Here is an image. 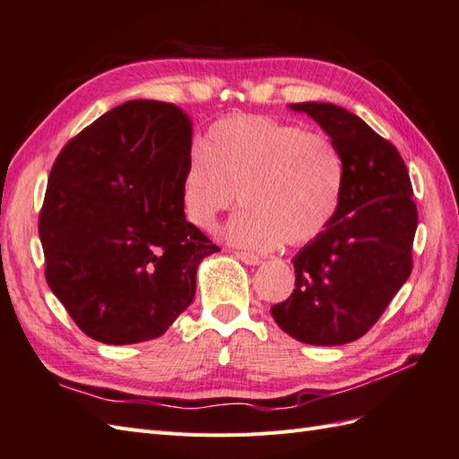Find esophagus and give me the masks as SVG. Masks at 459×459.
Masks as SVG:
<instances>
[{
	"mask_svg": "<svg viewBox=\"0 0 459 459\" xmlns=\"http://www.w3.org/2000/svg\"><path fill=\"white\" fill-rule=\"evenodd\" d=\"M234 255H237L238 260L244 262L246 265H257L262 262V257L254 252H234Z\"/></svg>",
	"mask_w": 459,
	"mask_h": 459,
	"instance_id": "34e87169",
	"label": "esophagus"
}]
</instances>
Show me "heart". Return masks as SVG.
<instances>
[{
  "mask_svg": "<svg viewBox=\"0 0 459 459\" xmlns=\"http://www.w3.org/2000/svg\"><path fill=\"white\" fill-rule=\"evenodd\" d=\"M343 182L342 152L327 135L267 116H230L207 129L204 149L187 160L182 209L194 227L213 230L240 195L229 242L250 250L300 246L332 225Z\"/></svg>",
  "mask_w": 459,
  "mask_h": 459,
  "instance_id": "b5f03b06",
  "label": "heart"
}]
</instances>
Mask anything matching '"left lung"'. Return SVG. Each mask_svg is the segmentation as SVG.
Returning <instances> with one entry per match:
<instances>
[{"mask_svg":"<svg viewBox=\"0 0 459 459\" xmlns=\"http://www.w3.org/2000/svg\"><path fill=\"white\" fill-rule=\"evenodd\" d=\"M342 152L337 215L292 257L295 289L272 307L277 325L308 345H343L378 322L413 269L417 205L399 151L359 116L330 102H297Z\"/></svg>","mask_w":459,"mask_h":459,"instance_id":"left-lung-1","label":"left lung"}]
</instances>
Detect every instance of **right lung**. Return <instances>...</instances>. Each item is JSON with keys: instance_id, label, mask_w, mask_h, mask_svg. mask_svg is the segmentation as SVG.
I'll return each instance as SVG.
<instances>
[{"instance_id": "add662e5", "label": "right lung", "mask_w": 459, "mask_h": 459, "mask_svg": "<svg viewBox=\"0 0 459 459\" xmlns=\"http://www.w3.org/2000/svg\"><path fill=\"white\" fill-rule=\"evenodd\" d=\"M190 152L184 110L129 100L54 160L39 217L46 283L100 343L160 337L192 304L199 262L219 252L184 215Z\"/></svg>"}]
</instances>
